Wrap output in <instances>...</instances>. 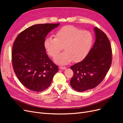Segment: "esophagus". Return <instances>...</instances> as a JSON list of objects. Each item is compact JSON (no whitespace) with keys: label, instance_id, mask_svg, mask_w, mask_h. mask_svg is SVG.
<instances>
[{"label":"esophagus","instance_id":"obj_1","mask_svg":"<svg viewBox=\"0 0 123 123\" xmlns=\"http://www.w3.org/2000/svg\"><path fill=\"white\" fill-rule=\"evenodd\" d=\"M59 69L61 70H65L66 69V67H64V66H60L59 67Z\"/></svg>","mask_w":123,"mask_h":123}]
</instances>
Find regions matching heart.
Listing matches in <instances>:
<instances>
[{"label":"heart","instance_id":"obj_1","mask_svg":"<svg viewBox=\"0 0 123 123\" xmlns=\"http://www.w3.org/2000/svg\"><path fill=\"white\" fill-rule=\"evenodd\" d=\"M93 41L90 32L66 25L56 31L55 37H47L44 42V47L52 57L60 52L63 47L65 51L57 56L54 61L57 64L66 65L73 60L75 62L83 60L90 51Z\"/></svg>","mask_w":123,"mask_h":123}]
</instances>
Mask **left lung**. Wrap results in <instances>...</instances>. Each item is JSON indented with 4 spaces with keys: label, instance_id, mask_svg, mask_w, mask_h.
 Returning <instances> with one entry per match:
<instances>
[{
    "label": "left lung",
    "instance_id": "obj_1",
    "mask_svg": "<svg viewBox=\"0 0 123 123\" xmlns=\"http://www.w3.org/2000/svg\"><path fill=\"white\" fill-rule=\"evenodd\" d=\"M95 42L83 60L71 66L74 74L70 85L79 92L95 88L105 78L112 62V49L105 33L97 27Z\"/></svg>",
    "mask_w": 123,
    "mask_h": 123
}]
</instances>
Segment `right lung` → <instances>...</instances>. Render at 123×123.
<instances>
[{"label": "right lung", "mask_w": 123, "mask_h": 123, "mask_svg": "<svg viewBox=\"0 0 123 123\" xmlns=\"http://www.w3.org/2000/svg\"><path fill=\"white\" fill-rule=\"evenodd\" d=\"M59 24L33 25L18 35L12 51V65L18 80L30 90L40 92L50 86L58 66L46 53L44 42Z\"/></svg>", "instance_id": "right-lung-1"}]
</instances>
